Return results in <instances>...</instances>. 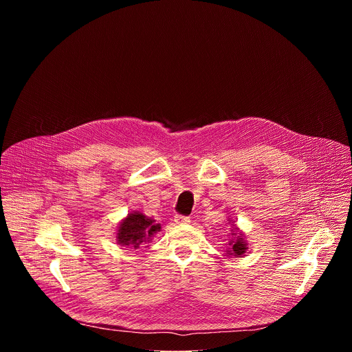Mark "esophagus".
<instances>
[{
  "mask_svg": "<svg viewBox=\"0 0 352 352\" xmlns=\"http://www.w3.org/2000/svg\"><path fill=\"white\" fill-rule=\"evenodd\" d=\"M174 221H175V224H189L190 219L185 217V216H175Z\"/></svg>",
  "mask_w": 352,
  "mask_h": 352,
  "instance_id": "esophagus-1",
  "label": "esophagus"
}]
</instances>
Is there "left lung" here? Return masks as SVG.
<instances>
[{
	"instance_id": "left-lung-1",
	"label": "left lung",
	"mask_w": 352,
	"mask_h": 352,
	"mask_svg": "<svg viewBox=\"0 0 352 352\" xmlns=\"http://www.w3.org/2000/svg\"><path fill=\"white\" fill-rule=\"evenodd\" d=\"M230 223H232V220H228ZM232 230H231V238L228 241V248H227V256H236L239 258L241 255H245L246 249H248V243L245 239V235L242 231H239V228L234 224Z\"/></svg>"
}]
</instances>
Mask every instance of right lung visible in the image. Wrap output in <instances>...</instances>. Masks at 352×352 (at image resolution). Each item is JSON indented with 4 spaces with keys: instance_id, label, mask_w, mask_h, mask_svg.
I'll use <instances>...</instances> for the list:
<instances>
[{
    "instance_id": "obj_1",
    "label": "right lung",
    "mask_w": 352,
    "mask_h": 352,
    "mask_svg": "<svg viewBox=\"0 0 352 352\" xmlns=\"http://www.w3.org/2000/svg\"><path fill=\"white\" fill-rule=\"evenodd\" d=\"M152 217H147L140 212L128 213V216L120 223L116 238L117 243L131 249H138L152 241V236L162 230L160 224L155 223Z\"/></svg>"
}]
</instances>
